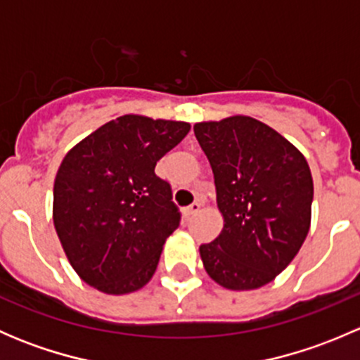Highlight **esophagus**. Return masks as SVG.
<instances>
[{
	"instance_id": "obj_1",
	"label": "esophagus",
	"mask_w": 360,
	"mask_h": 360,
	"mask_svg": "<svg viewBox=\"0 0 360 360\" xmlns=\"http://www.w3.org/2000/svg\"><path fill=\"white\" fill-rule=\"evenodd\" d=\"M200 207H202V202H193L191 205H188L186 209H184V214H186L188 217L193 216V214H197L198 210H200Z\"/></svg>"
}]
</instances>
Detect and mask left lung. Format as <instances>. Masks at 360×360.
Returning a JSON list of instances; mask_svg holds the SVG:
<instances>
[{"label":"left lung","mask_w":360,"mask_h":360,"mask_svg":"<svg viewBox=\"0 0 360 360\" xmlns=\"http://www.w3.org/2000/svg\"><path fill=\"white\" fill-rule=\"evenodd\" d=\"M209 158L224 226L200 245L203 268L231 291L285 270L310 230L314 181L307 160L277 130L250 116L195 123Z\"/></svg>","instance_id":"1"}]
</instances>
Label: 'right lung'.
<instances>
[{
    "instance_id": "add662e5",
    "label": "right lung",
    "mask_w": 360,
    "mask_h": 360,
    "mask_svg": "<svg viewBox=\"0 0 360 360\" xmlns=\"http://www.w3.org/2000/svg\"><path fill=\"white\" fill-rule=\"evenodd\" d=\"M190 123L125 115L104 123L64 157L53 183V224L83 282L134 292L158 266L181 212L155 165Z\"/></svg>"
}]
</instances>
